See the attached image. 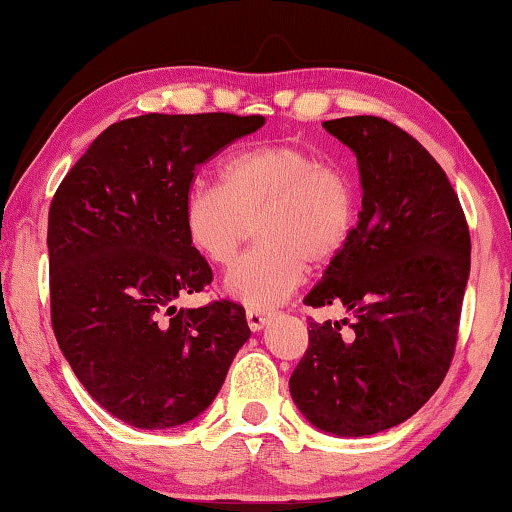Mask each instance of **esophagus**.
<instances>
[{
    "label": "esophagus",
    "mask_w": 512,
    "mask_h": 512,
    "mask_svg": "<svg viewBox=\"0 0 512 512\" xmlns=\"http://www.w3.org/2000/svg\"><path fill=\"white\" fill-rule=\"evenodd\" d=\"M270 319H272V312L263 310V307H247V321L251 331H261V328L270 324Z\"/></svg>",
    "instance_id": "34e87169"
}]
</instances>
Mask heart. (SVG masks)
<instances>
[{
  "label": "heart",
  "instance_id": "b5f03b06",
  "mask_svg": "<svg viewBox=\"0 0 512 512\" xmlns=\"http://www.w3.org/2000/svg\"><path fill=\"white\" fill-rule=\"evenodd\" d=\"M352 177L291 144L244 149L221 167V186L195 181L181 202V226L195 254L228 265L256 228L258 242L223 277V291L251 307L282 303L305 261L331 263L356 228Z\"/></svg>",
  "mask_w": 512,
  "mask_h": 512
}]
</instances>
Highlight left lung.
<instances>
[{
	"instance_id": "8db88e82",
	"label": "left lung",
	"mask_w": 512,
	"mask_h": 512,
	"mask_svg": "<svg viewBox=\"0 0 512 512\" xmlns=\"http://www.w3.org/2000/svg\"><path fill=\"white\" fill-rule=\"evenodd\" d=\"M324 128L354 151L363 195L347 247L305 305H342L352 321H310L289 389L319 431L359 438L410 419L445 380L471 237L443 167L408 132L377 116Z\"/></svg>"
}]
</instances>
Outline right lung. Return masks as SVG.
<instances>
[{
	"mask_svg": "<svg viewBox=\"0 0 512 512\" xmlns=\"http://www.w3.org/2000/svg\"><path fill=\"white\" fill-rule=\"evenodd\" d=\"M263 116L144 114L109 125L48 212L51 321L74 375L109 415L174 429L202 415L249 340L244 307H177L212 282L181 226L198 165Z\"/></svg>",
	"mask_w": 512,
	"mask_h": 512,
	"instance_id": "obj_1",
	"label": "right lung"
}]
</instances>
